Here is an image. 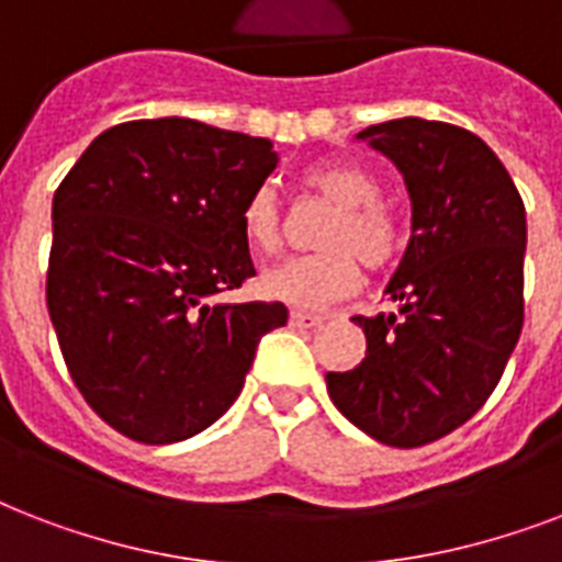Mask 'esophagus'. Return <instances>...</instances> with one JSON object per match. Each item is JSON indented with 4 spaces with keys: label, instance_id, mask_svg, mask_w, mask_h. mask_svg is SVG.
Returning <instances> with one entry per match:
<instances>
[{
    "label": "esophagus",
    "instance_id": "1",
    "mask_svg": "<svg viewBox=\"0 0 562 562\" xmlns=\"http://www.w3.org/2000/svg\"><path fill=\"white\" fill-rule=\"evenodd\" d=\"M289 324L294 326V329H315V326L324 324V317H321V315H306V312H291Z\"/></svg>",
    "mask_w": 562,
    "mask_h": 562
}]
</instances>
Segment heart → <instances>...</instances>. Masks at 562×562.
<instances>
[{"label":"heart","instance_id":"heart-1","mask_svg":"<svg viewBox=\"0 0 562 562\" xmlns=\"http://www.w3.org/2000/svg\"><path fill=\"white\" fill-rule=\"evenodd\" d=\"M303 183L338 206L324 233L326 250L273 265L259 285L265 297L300 312H317L359 285V262L370 271L391 265L402 247V227L400 218L379 201L382 183L359 162H317L303 175ZM241 229L259 250L280 245V206L271 189H256L247 198Z\"/></svg>","mask_w":562,"mask_h":562}]
</instances>
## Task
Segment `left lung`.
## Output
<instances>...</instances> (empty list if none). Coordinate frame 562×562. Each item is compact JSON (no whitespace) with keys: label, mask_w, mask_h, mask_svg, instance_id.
Here are the masks:
<instances>
[{"label":"left lung","mask_w":562,"mask_h":562,"mask_svg":"<svg viewBox=\"0 0 562 562\" xmlns=\"http://www.w3.org/2000/svg\"><path fill=\"white\" fill-rule=\"evenodd\" d=\"M400 169L411 238L384 294L396 315L352 317L368 352L326 373L352 426L396 449L431 443L487 402L522 333L525 203L490 145L405 116L356 134Z\"/></svg>","instance_id":"8db88e82"}]
</instances>
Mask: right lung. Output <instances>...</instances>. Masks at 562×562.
<instances>
[{
	"instance_id": "1",
	"label": "right lung",
	"mask_w": 562,
	"mask_h": 562,
	"mask_svg": "<svg viewBox=\"0 0 562 562\" xmlns=\"http://www.w3.org/2000/svg\"><path fill=\"white\" fill-rule=\"evenodd\" d=\"M271 139L194 119L104 131L52 201L46 303L72 382L108 426L178 443L236 402L282 303H215L254 277L247 198Z\"/></svg>"
}]
</instances>
